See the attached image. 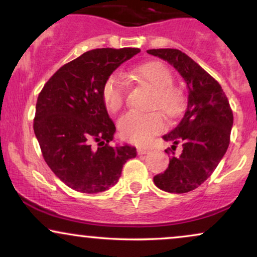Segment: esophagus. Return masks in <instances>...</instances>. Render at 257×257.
Returning <instances> with one entry per match:
<instances>
[{"mask_svg":"<svg viewBox=\"0 0 257 257\" xmlns=\"http://www.w3.org/2000/svg\"><path fill=\"white\" fill-rule=\"evenodd\" d=\"M147 152H150V149H147V147H138L139 155H146Z\"/></svg>","mask_w":257,"mask_h":257,"instance_id":"obj_1","label":"esophagus"}]
</instances>
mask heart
I'll use <instances>...</instances> for the list:
<instances>
[{
    "mask_svg": "<svg viewBox=\"0 0 257 257\" xmlns=\"http://www.w3.org/2000/svg\"><path fill=\"white\" fill-rule=\"evenodd\" d=\"M129 76L153 89L150 108L159 110L168 118H175L181 113L184 96L180 89L173 85V75L166 65L159 61H149L133 69ZM125 94L126 84L118 73H112L105 79L101 87V99L105 107L112 113L123 107ZM118 125L120 137L124 140L143 145L163 131L164 119L158 111L147 113L128 112L120 118Z\"/></svg>",
    "mask_w": 257,
    "mask_h": 257,
    "instance_id": "obj_1",
    "label": "heart"
}]
</instances>
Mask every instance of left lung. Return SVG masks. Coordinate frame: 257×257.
Returning <instances> with one entry per match:
<instances>
[{
	"label": "left lung",
	"mask_w": 257,
	"mask_h": 257,
	"mask_svg": "<svg viewBox=\"0 0 257 257\" xmlns=\"http://www.w3.org/2000/svg\"><path fill=\"white\" fill-rule=\"evenodd\" d=\"M147 53L172 64L188 88V104L181 122L163 137L174 144V151L182 143L183 152L175 156L169 149V166L166 172L153 178V182L166 192H190L213 174L228 149L232 108L219 82L184 52L164 48L150 49ZM166 152L170 153L168 150Z\"/></svg>",
	"instance_id": "8db88e82"
}]
</instances>
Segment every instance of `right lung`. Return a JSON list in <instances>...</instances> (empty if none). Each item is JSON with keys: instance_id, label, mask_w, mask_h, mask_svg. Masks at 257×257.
I'll return each mask as SVG.
<instances>
[{"instance_id": "obj_1", "label": "right lung", "mask_w": 257, "mask_h": 257, "mask_svg": "<svg viewBox=\"0 0 257 257\" xmlns=\"http://www.w3.org/2000/svg\"><path fill=\"white\" fill-rule=\"evenodd\" d=\"M139 48H98L63 65L38 94L34 131L41 152L65 185L98 193L117 184L135 147H112L116 126L101 99L111 73ZM97 147L94 148L93 145Z\"/></svg>"}]
</instances>
